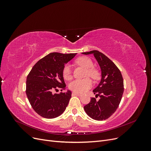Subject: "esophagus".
Wrapping results in <instances>:
<instances>
[{"label": "esophagus", "instance_id": "34e87169", "mask_svg": "<svg viewBox=\"0 0 151 151\" xmlns=\"http://www.w3.org/2000/svg\"><path fill=\"white\" fill-rule=\"evenodd\" d=\"M73 94L74 95H76V96H82L83 94H82L81 93H76V92H73Z\"/></svg>", "mask_w": 151, "mask_h": 151}]
</instances>
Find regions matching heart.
<instances>
[{
  "label": "heart",
  "instance_id": "obj_1",
  "mask_svg": "<svg viewBox=\"0 0 151 151\" xmlns=\"http://www.w3.org/2000/svg\"><path fill=\"white\" fill-rule=\"evenodd\" d=\"M76 63L86 69V77L89 76L94 81L100 77V73L98 69L93 67V62L88 57H81L76 60ZM62 75L64 79L68 80L72 77V70L70 65L67 64L63 68ZM93 83L89 78L84 79H76L69 84V88L76 93H84L92 87Z\"/></svg>",
  "mask_w": 151,
  "mask_h": 151
}]
</instances>
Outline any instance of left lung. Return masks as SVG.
<instances>
[{"label":"left lung","mask_w":151,"mask_h":151,"mask_svg":"<svg viewBox=\"0 0 151 151\" xmlns=\"http://www.w3.org/2000/svg\"><path fill=\"white\" fill-rule=\"evenodd\" d=\"M93 54L101 70V80L93 90L96 98L84 106L87 113L94 120H106L115 112L119 106L124 91L123 79L121 72L116 65L105 55L98 50H92L83 54Z\"/></svg>","instance_id":"1"}]
</instances>
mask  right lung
<instances>
[{
    "instance_id": "right-lung-1",
    "label": "right lung",
    "mask_w": 151,
    "mask_h": 151,
    "mask_svg": "<svg viewBox=\"0 0 151 151\" xmlns=\"http://www.w3.org/2000/svg\"><path fill=\"white\" fill-rule=\"evenodd\" d=\"M76 53H50L36 63L26 79V93L32 108L39 115L54 118L65 110L71 98L70 91L53 93L66 89L62 75L65 63Z\"/></svg>"
}]
</instances>
